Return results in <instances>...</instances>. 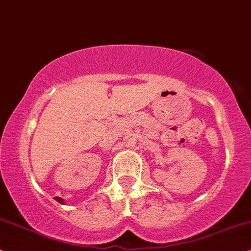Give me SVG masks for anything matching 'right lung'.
<instances>
[{
  "label": "right lung",
  "mask_w": 251,
  "mask_h": 251,
  "mask_svg": "<svg viewBox=\"0 0 251 251\" xmlns=\"http://www.w3.org/2000/svg\"><path fill=\"white\" fill-rule=\"evenodd\" d=\"M55 200H56V201H57V202L61 203V204H64V200H63V199H61V198H55Z\"/></svg>",
  "instance_id": "add662e5"
}]
</instances>
